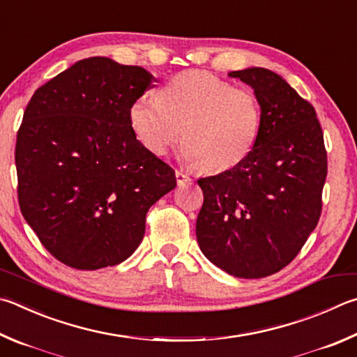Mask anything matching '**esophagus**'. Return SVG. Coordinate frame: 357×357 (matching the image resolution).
<instances>
[{"mask_svg":"<svg viewBox=\"0 0 357 357\" xmlns=\"http://www.w3.org/2000/svg\"><path fill=\"white\" fill-rule=\"evenodd\" d=\"M176 183H178V185H184V184H189L190 183V176H187V174H184L183 172H178L176 170Z\"/></svg>","mask_w":357,"mask_h":357,"instance_id":"esophagus-1","label":"esophagus"}]
</instances>
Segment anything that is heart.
Masks as SVG:
<instances>
[{
  "instance_id": "b5f03b06",
  "label": "heart",
  "mask_w": 357,
  "mask_h": 357,
  "mask_svg": "<svg viewBox=\"0 0 357 357\" xmlns=\"http://www.w3.org/2000/svg\"><path fill=\"white\" fill-rule=\"evenodd\" d=\"M129 123L142 145L156 156H164L183 137L181 154L189 164L222 173L250 156L261 132L262 111L251 89L190 70L170 77L158 100H135Z\"/></svg>"
}]
</instances>
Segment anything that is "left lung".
I'll use <instances>...</instances> for the list:
<instances>
[{
	"mask_svg": "<svg viewBox=\"0 0 357 357\" xmlns=\"http://www.w3.org/2000/svg\"><path fill=\"white\" fill-rule=\"evenodd\" d=\"M229 76L255 90L261 132L241 165L198 179L197 238L218 268L257 280L294 261L315 229L328 158L314 106L280 75L252 67Z\"/></svg>",
	"mask_w": 357,
	"mask_h": 357,
	"instance_id": "1",
	"label": "left lung"
}]
</instances>
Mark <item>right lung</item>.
<instances>
[{
    "label": "right lung",
    "mask_w": 357,
    "mask_h": 357,
    "mask_svg": "<svg viewBox=\"0 0 357 357\" xmlns=\"http://www.w3.org/2000/svg\"><path fill=\"white\" fill-rule=\"evenodd\" d=\"M156 81L137 66L89 57L38 87L17 132L18 204L38 241L77 270L112 267L145 234L146 212L176 187L140 144L129 107Z\"/></svg>",
    "instance_id": "add662e5"
}]
</instances>
